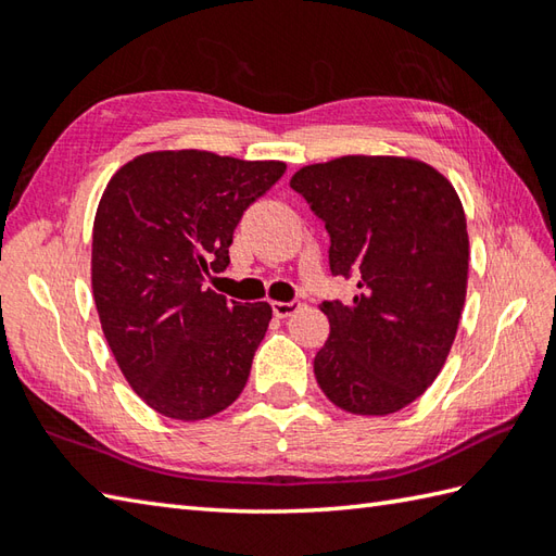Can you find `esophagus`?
<instances>
[{
  "mask_svg": "<svg viewBox=\"0 0 556 556\" xmlns=\"http://www.w3.org/2000/svg\"><path fill=\"white\" fill-rule=\"evenodd\" d=\"M301 308V303L299 301H289V303H285V301H275L271 303V313H275L277 317H289V315H293Z\"/></svg>",
  "mask_w": 556,
  "mask_h": 556,
  "instance_id": "1",
  "label": "esophagus"
}]
</instances>
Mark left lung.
Wrapping results in <instances>:
<instances>
[{"label":"left lung","instance_id":"1","mask_svg":"<svg viewBox=\"0 0 556 556\" xmlns=\"http://www.w3.org/2000/svg\"><path fill=\"white\" fill-rule=\"evenodd\" d=\"M329 233V269L356 279L325 301L329 339L315 356L325 396L356 416L413 404L454 344L468 281L464 205L430 164L346 155L291 176Z\"/></svg>","mask_w":556,"mask_h":556}]
</instances>
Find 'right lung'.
Returning <instances> with one entry per match:
<instances>
[{
	"mask_svg": "<svg viewBox=\"0 0 556 556\" xmlns=\"http://www.w3.org/2000/svg\"><path fill=\"white\" fill-rule=\"evenodd\" d=\"M285 172V162L160 150L124 164L104 188L92 296L128 384L162 416L203 420L243 392L271 308L229 301L205 281L227 269L245 207Z\"/></svg>",
	"mask_w": 556,
	"mask_h": 556,
	"instance_id": "add662e5",
	"label": "right lung"
}]
</instances>
